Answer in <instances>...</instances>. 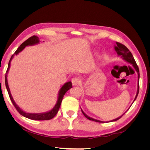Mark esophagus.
Wrapping results in <instances>:
<instances>
[{
    "label": "esophagus",
    "instance_id": "1",
    "mask_svg": "<svg viewBox=\"0 0 150 150\" xmlns=\"http://www.w3.org/2000/svg\"><path fill=\"white\" fill-rule=\"evenodd\" d=\"M80 80L78 78H74L72 79V84L73 86H78L80 84Z\"/></svg>",
    "mask_w": 150,
    "mask_h": 150
}]
</instances>
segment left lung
<instances>
[{
  "mask_svg": "<svg viewBox=\"0 0 150 150\" xmlns=\"http://www.w3.org/2000/svg\"><path fill=\"white\" fill-rule=\"evenodd\" d=\"M115 51L116 52L117 55H118V56H120L122 59L125 60L126 62H128V63H129L130 64L132 65L134 67L136 71H137V73H138V88H137V94H136V96H135L134 99V101H133V102H134L136 100V99H137L138 95V93H139V68H138V66L137 64V62H136L134 59V57H133V56L132 55V54H131V52L129 51V49L127 48L125 46V45L122 44H121L120 42H116V45H115ZM132 104H131V105H132ZM131 106H130V107H131ZM129 108L128 109V110H127V111L129 110ZM81 111H82V112L83 113V115H84V116L86 117V118H88L89 120L94 121L98 122H104V121H100V120L94 119V118H93V117H89V116H88L87 115L85 114V113L84 112V111L82 110H81ZM125 113H123V115H122L121 116L117 117V118L113 120H111V121H108V122H112V121H115L118 120L119 119L121 118V117L122 116L125 115Z\"/></svg>",
  "mask_w": 150,
  "mask_h": 150,
  "instance_id": "8db88e82",
  "label": "left lung"
}]
</instances>
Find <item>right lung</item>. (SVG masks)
<instances>
[{"label":"right lung","instance_id":"1","mask_svg":"<svg viewBox=\"0 0 150 150\" xmlns=\"http://www.w3.org/2000/svg\"><path fill=\"white\" fill-rule=\"evenodd\" d=\"M40 42L39 40V38L37 36H32V37L29 38L28 39H27L25 41H24L23 43H22L20 47H18V49L16 50V51L14 52V54L11 56L9 62H8V67H7V70L6 72V76H5V83H6V88L7 90V92L8 93V95H9V97L11 100L12 103V104H13V106L16 108V110H17V111L19 112L20 114L23 116L27 118H29L30 120H51L52 118L55 116L56 115V114L57 113L59 109L60 108L61 104L62 102V100L63 99V97H64V94H66V93L67 91L68 90L70 89L71 88H72V83L71 81H69V82L66 83L64 85H63L62 87L61 88V89L59 91V93H58V98H57V103L55 104V106L51 110H50L47 112H42V113H29V112H26L24 111H22L21 109L19 108V106H17V104L15 103L14 100L12 96V94L11 93V91L9 89V87H8V82H7V74L8 70H9L10 68V66H11V62L12 61V59H13V56L14 55H17L18 54L19 52H21L22 50H23L26 46H34V45L38 44Z\"/></svg>","mask_w":150,"mask_h":150}]
</instances>
